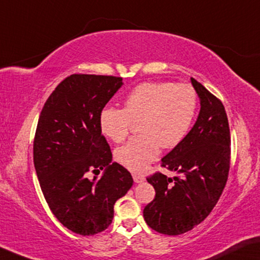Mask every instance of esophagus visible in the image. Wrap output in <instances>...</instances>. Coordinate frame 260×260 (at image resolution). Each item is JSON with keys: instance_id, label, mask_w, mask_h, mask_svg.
I'll return each instance as SVG.
<instances>
[{"instance_id": "34e87169", "label": "esophagus", "mask_w": 260, "mask_h": 260, "mask_svg": "<svg viewBox=\"0 0 260 260\" xmlns=\"http://www.w3.org/2000/svg\"><path fill=\"white\" fill-rule=\"evenodd\" d=\"M144 180H145V178H144V175H141V174H134V181L136 183H141L143 182Z\"/></svg>"}]
</instances>
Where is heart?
<instances>
[{"instance_id":"heart-1","label":"heart","mask_w":260,"mask_h":260,"mask_svg":"<svg viewBox=\"0 0 260 260\" xmlns=\"http://www.w3.org/2000/svg\"><path fill=\"white\" fill-rule=\"evenodd\" d=\"M198 107V95L189 85L171 82L141 83L127 94L124 109L103 108L99 117L102 134L123 142L133 121H139L142 135L116 150V159L134 172H142L159 154V147L172 149L186 137Z\"/></svg>"}]
</instances>
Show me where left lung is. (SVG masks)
<instances>
[{"label": "left lung", "instance_id": "left-lung-1", "mask_svg": "<svg viewBox=\"0 0 260 260\" xmlns=\"http://www.w3.org/2000/svg\"><path fill=\"white\" fill-rule=\"evenodd\" d=\"M200 99L197 122L186 137L161 159L181 174L155 173L146 179L155 197L143 211L147 225L164 235L185 234L205 219L216 205L230 167V130L222 102L190 78Z\"/></svg>", "mask_w": 260, "mask_h": 260}]
</instances>
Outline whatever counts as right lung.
Here are the masks:
<instances>
[{"mask_svg": "<svg viewBox=\"0 0 260 260\" xmlns=\"http://www.w3.org/2000/svg\"><path fill=\"white\" fill-rule=\"evenodd\" d=\"M122 86V78L73 74L46 100L38 119L34 164L44 198L58 221L82 236L111 224L115 202L134 183L129 171L111 162L99 124L102 109ZM100 169V179L86 177Z\"/></svg>", "mask_w": 260, "mask_h": 260, "instance_id": "right-lung-1", "label": "right lung"}]
</instances>
